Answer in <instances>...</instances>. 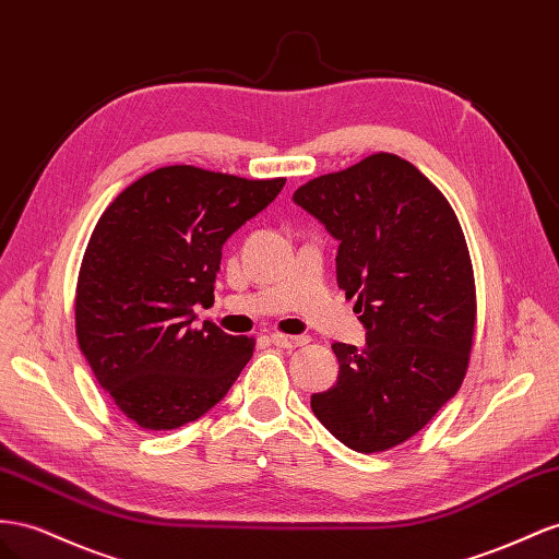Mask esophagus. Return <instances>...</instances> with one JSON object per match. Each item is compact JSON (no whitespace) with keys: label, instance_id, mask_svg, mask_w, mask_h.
I'll return each mask as SVG.
<instances>
[{"label":"esophagus","instance_id":"1","mask_svg":"<svg viewBox=\"0 0 559 559\" xmlns=\"http://www.w3.org/2000/svg\"><path fill=\"white\" fill-rule=\"evenodd\" d=\"M270 341H273L275 345H280V348H300V345L310 343V336H289V334H280V331H275V334H270Z\"/></svg>","mask_w":559,"mask_h":559}]
</instances>
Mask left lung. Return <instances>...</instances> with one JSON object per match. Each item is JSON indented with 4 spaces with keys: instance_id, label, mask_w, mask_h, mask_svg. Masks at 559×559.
I'll return each mask as SVG.
<instances>
[{
    "instance_id": "left-lung-1",
    "label": "left lung",
    "mask_w": 559,
    "mask_h": 559,
    "mask_svg": "<svg viewBox=\"0 0 559 559\" xmlns=\"http://www.w3.org/2000/svg\"><path fill=\"white\" fill-rule=\"evenodd\" d=\"M296 204L338 239L336 275L367 345L334 343L338 381L314 392L322 426L359 454L414 437L461 388L477 324L471 251L456 211L392 153L308 180Z\"/></svg>"
}]
</instances>
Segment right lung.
I'll list each match as a JSON object with an SVG mask.
<instances>
[{"label":"right lung","mask_w":559,"mask_h":559,"mask_svg":"<svg viewBox=\"0 0 559 559\" xmlns=\"http://www.w3.org/2000/svg\"><path fill=\"white\" fill-rule=\"evenodd\" d=\"M286 178L174 164L103 211L74 292V331L96 381L143 430H174L216 406L253 355V336L192 326L214 298L221 249Z\"/></svg>","instance_id":"1"}]
</instances>
